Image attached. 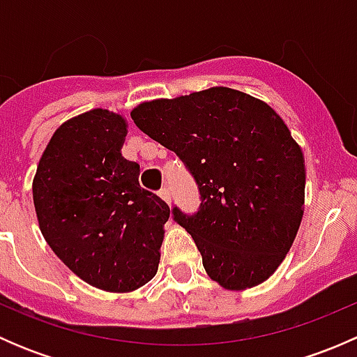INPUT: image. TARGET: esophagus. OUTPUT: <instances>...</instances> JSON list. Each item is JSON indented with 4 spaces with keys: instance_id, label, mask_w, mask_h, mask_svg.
<instances>
[{
    "instance_id": "34e87169",
    "label": "esophagus",
    "mask_w": 357,
    "mask_h": 357,
    "mask_svg": "<svg viewBox=\"0 0 357 357\" xmlns=\"http://www.w3.org/2000/svg\"><path fill=\"white\" fill-rule=\"evenodd\" d=\"M158 195H160L162 200H165V202H167V204H171V190H169L167 186H164V188H162L160 192H158Z\"/></svg>"
}]
</instances>
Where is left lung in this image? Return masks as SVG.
I'll return each mask as SVG.
<instances>
[{
    "mask_svg": "<svg viewBox=\"0 0 357 357\" xmlns=\"http://www.w3.org/2000/svg\"><path fill=\"white\" fill-rule=\"evenodd\" d=\"M131 117L172 150L199 185L195 214L172 208L202 262L226 290H245L276 271L304 215L305 165L283 119L231 88L139 103Z\"/></svg>",
    "mask_w": 357,
    "mask_h": 357,
    "instance_id": "left-lung-1",
    "label": "left lung"
}]
</instances>
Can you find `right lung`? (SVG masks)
I'll return each instance as SVG.
<instances>
[{"label":"right lung","mask_w":357,"mask_h":357,"mask_svg":"<svg viewBox=\"0 0 357 357\" xmlns=\"http://www.w3.org/2000/svg\"><path fill=\"white\" fill-rule=\"evenodd\" d=\"M126 135V119L105 109L68 119L32 181L39 229L56 257L89 285L121 294L155 276L171 214L122 157Z\"/></svg>","instance_id":"1"}]
</instances>
